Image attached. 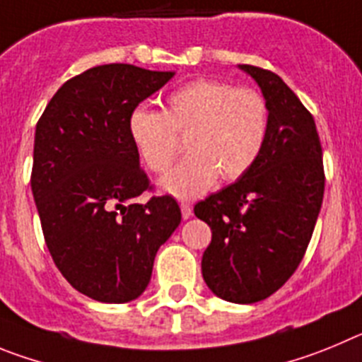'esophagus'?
I'll return each instance as SVG.
<instances>
[{"label": "esophagus", "instance_id": "esophagus-1", "mask_svg": "<svg viewBox=\"0 0 362 362\" xmlns=\"http://www.w3.org/2000/svg\"><path fill=\"white\" fill-rule=\"evenodd\" d=\"M180 209H182V218H184V220L193 216V207H191L189 204H185V202H182L180 204Z\"/></svg>", "mask_w": 362, "mask_h": 362}]
</instances>
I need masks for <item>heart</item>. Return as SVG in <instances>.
Wrapping results in <instances>:
<instances>
[{
  "label": "heart",
  "instance_id": "heart-1",
  "mask_svg": "<svg viewBox=\"0 0 362 362\" xmlns=\"http://www.w3.org/2000/svg\"><path fill=\"white\" fill-rule=\"evenodd\" d=\"M269 124V104L259 92L197 79L169 93L164 112L133 110L128 132L142 164L158 175L177 157V135H187L189 157L160 180L164 193L185 200L207 193L218 177L234 182L249 173L265 148Z\"/></svg>",
  "mask_w": 362,
  "mask_h": 362
}]
</instances>
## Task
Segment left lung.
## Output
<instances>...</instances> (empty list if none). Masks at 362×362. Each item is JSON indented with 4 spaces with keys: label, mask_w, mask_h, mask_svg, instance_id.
Segmentation results:
<instances>
[{
    "label": "left lung",
    "mask_w": 362,
    "mask_h": 362,
    "mask_svg": "<svg viewBox=\"0 0 362 362\" xmlns=\"http://www.w3.org/2000/svg\"><path fill=\"white\" fill-rule=\"evenodd\" d=\"M269 104L265 148L249 173L194 205L211 227L202 274L218 298L262 301L301 263L325 193L323 149L312 113L274 71L240 64Z\"/></svg>",
    "instance_id": "1"
}]
</instances>
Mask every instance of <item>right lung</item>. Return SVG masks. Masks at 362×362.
<instances>
[{"label":"right lung","mask_w":362,"mask_h":362,"mask_svg":"<svg viewBox=\"0 0 362 362\" xmlns=\"http://www.w3.org/2000/svg\"><path fill=\"white\" fill-rule=\"evenodd\" d=\"M175 71L103 64L57 90L35 126L32 194L55 267L76 291L128 303L146 291L162 243L180 226L169 194L151 189L128 120Z\"/></svg>","instance_id":"right-lung-1"}]
</instances>
